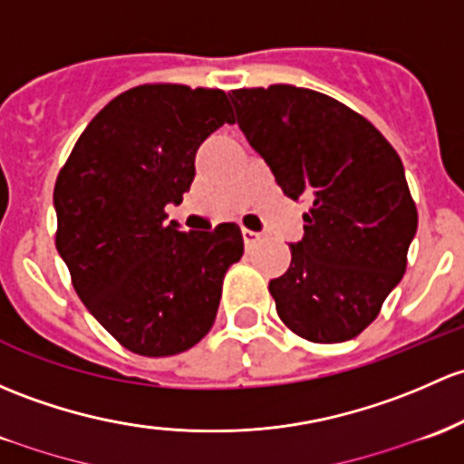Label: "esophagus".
<instances>
[{
    "instance_id": "34e87169",
    "label": "esophagus",
    "mask_w": 464,
    "mask_h": 464,
    "mask_svg": "<svg viewBox=\"0 0 464 464\" xmlns=\"http://www.w3.org/2000/svg\"><path fill=\"white\" fill-rule=\"evenodd\" d=\"M242 237H245V245H246V248H251L253 245H256L257 240H260V233L248 231V228H242Z\"/></svg>"
}]
</instances>
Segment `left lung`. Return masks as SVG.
I'll use <instances>...</instances> for the list:
<instances>
[{"mask_svg": "<svg viewBox=\"0 0 464 464\" xmlns=\"http://www.w3.org/2000/svg\"><path fill=\"white\" fill-rule=\"evenodd\" d=\"M248 144L291 199H309L291 265L269 282L280 320L311 343H344L378 318L418 228L404 167L372 121L318 91L228 92Z\"/></svg>", "mask_w": 464, "mask_h": 464, "instance_id": "left-lung-1", "label": "left lung"}]
</instances>
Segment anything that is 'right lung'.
<instances>
[{"label": "right lung", "instance_id": "obj_1", "mask_svg": "<svg viewBox=\"0 0 464 464\" xmlns=\"http://www.w3.org/2000/svg\"><path fill=\"white\" fill-rule=\"evenodd\" d=\"M228 113L224 91L135 86L92 117L57 175V253L92 318L133 353L198 344L245 253L237 224L182 233L164 213L191 188L195 153Z\"/></svg>", "mask_w": 464, "mask_h": 464}]
</instances>
